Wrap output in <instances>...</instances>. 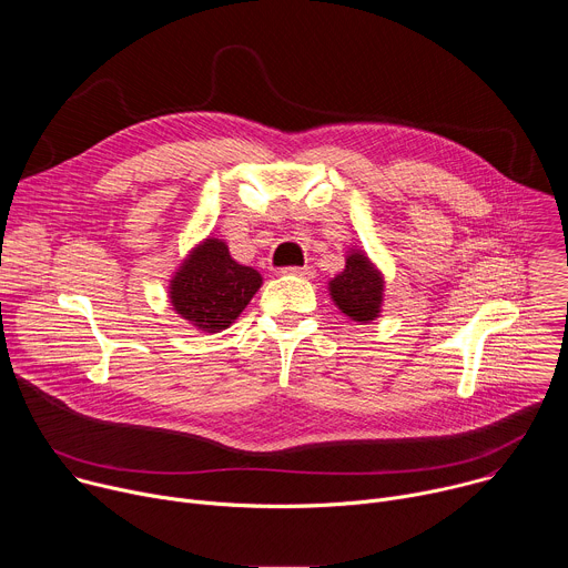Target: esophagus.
I'll list each match as a JSON object with an SVG mask.
<instances>
[{
    "label": "esophagus",
    "mask_w": 568,
    "mask_h": 568,
    "mask_svg": "<svg viewBox=\"0 0 568 568\" xmlns=\"http://www.w3.org/2000/svg\"><path fill=\"white\" fill-rule=\"evenodd\" d=\"M281 274H290V276H301V278H312L314 270L312 267H283Z\"/></svg>",
    "instance_id": "34e87169"
}]
</instances>
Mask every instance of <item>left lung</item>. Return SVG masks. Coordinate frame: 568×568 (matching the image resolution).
Returning <instances> with one entry per match:
<instances>
[{
    "mask_svg": "<svg viewBox=\"0 0 568 568\" xmlns=\"http://www.w3.org/2000/svg\"><path fill=\"white\" fill-rule=\"evenodd\" d=\"M384 281L362 252H351L346 270L331 281V296L353 321L368 323L379 314Z\"/></svg>",
    "mask_w": 568,
    "mask_h": 568,
    "instance_id": "obj_1",
    "label": "left lung"
}]
</instances>
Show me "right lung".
I'll use <instances>...</instances> for the list:
<instances>
[{"label":"right lung","instance_id":"add662e5","mask_svg":"<svg viewBox=\"0 0 568 568\" xmlns=\"http://www.w3.org/2000/svg\"><path fill=\"white\" fill-rule=\"evenodd\" d=\"M261 283L256 270L237 265L222 240L209 237L171 281V303L195 328L220 333L247 307Z\"/></svg>","mask_w":568,"mask_h":568}]
</instances>
